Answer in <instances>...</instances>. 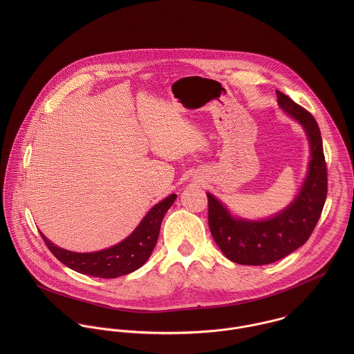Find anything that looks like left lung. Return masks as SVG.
I'll return each instance as SVG.
<instances>
[{
    "mask_svg": "<svg viewBox=\"0 0 354 354\" xmlns=\"http://www.w3.org/2000/svg\"><path fill=\"white\" fill-rule=\"evenodd\" d=\"M279 107L305 131L310 160L301 189L295 201L267 219H244L207 192L208 226L223 254L239 264L263 266L283 259L306 243L327 198V167L320 129L313 115L277 90Z\"/></svg>",
    "mask_w": 354,
    "mask_h": 354,
    "instance_id": "1",
    "label": "left lung"
}]
</instances>
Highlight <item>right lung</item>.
<instances>
[{"instance_id": "1", "label": "right lung", "mask_w": 354, "mask_h": 354, "mask_svg": "<svg viewBox=\"0 0 354 354\" xmlns=\"http://www.w3.org/2000/svg\"><path fill=\"white\" fill-rule=\"evenodd\" d=\"M176 199L177 195L171 194L155 204L127 239L98 252L66 251L53 244L42 232L39 233L50 252L66 267L90 277L117 278L133 272L149 260L158 241L162 219Z\"/></svg>"}]
</instances>
